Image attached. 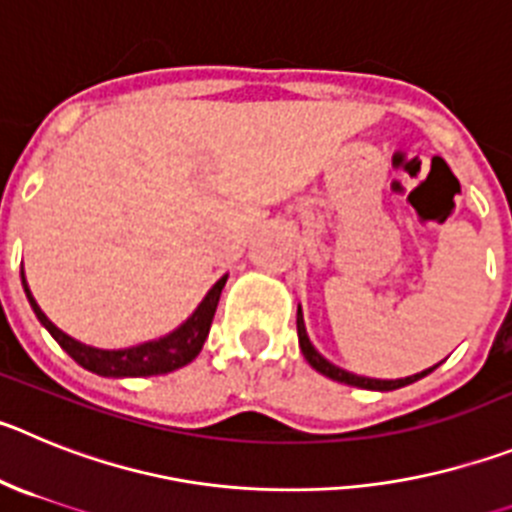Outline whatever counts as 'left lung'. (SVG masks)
<instances>
[{
	"label": "left lung",
	"instance_id": "obj_1",
	"mask_svg": "<svg viewBox=\"0 0 512 512\" xmlns=\"http://www.w3.org/2000/svg\"><path fill=\"white\" fill-rule=\"evenodd\" d=\"M296 326H298V344H301V352H303V357L308 359V365H311L316 372H321V375L331 377V380L344 382V385H354V388H365V390H398V388H403V385H411V382L421 380V377H426L428 372H434V367H431V370H423V372H418V375L403 377V380H372V377L352 375V372L342 370V367L331 365L329 359H324L319 352H316V349H313V344L308 342L306 326H303L301 308H298Z\"/></svg>",
	"mask_w": 512,
	"mask_h": 512
}]
</instances>
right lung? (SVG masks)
I'll list each match as a JSON object with an SVG mask.
<instances>
[{
    "label": "right lung",
    "mask_w": 512,
    "mask_h": 512,
    "mask_svg": "<svg viewBox=\"0 0 512 512\" xmlns=\"http://www.w3.org/2000/svg\"><path fill=\"white\" fill-rule=\"evenodd\" d=\"M227 283V275L222 280H216L214 288L206 293V298L201 301V306L193 311L191 319L186 324L178 326L173 334L163 336V339H155V342L137 344L130 349H96L86 347V344L76 342L68 334H63L53 321H48L40 306L32 298L30 288L25 283V273H22V285H25L27 301H30L32 311L40 319V324L50 331L55 342L61 344L78 365L86 367V370L96 372V375L104 377H147V375H165V372H173L178 367L188 365L191 359H196V354L204 347L206 336H209L211 321H214L216 306H219V296H222V288Z\"/></svg>",
    "instance_id": "obj_1"
}]
</instances>
